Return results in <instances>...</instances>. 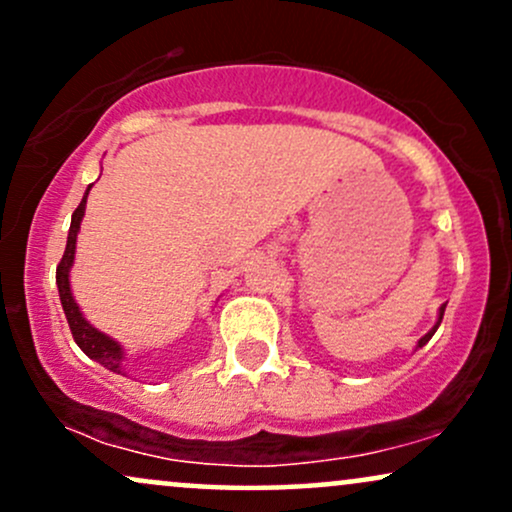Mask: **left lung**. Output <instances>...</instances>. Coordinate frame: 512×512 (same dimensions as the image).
<instances>
[{"mask_svg": "<svg viewBox=\"0 0 512 512\" xmlns=\"http://www.w3.org/2000/svg\"><path fill=\"white\" fill-rule=\"evenodd\" d=\"M443 313H445V305H440V313H438V322H436V325H433V330H431V332H428V334H424V337H421V339H419V344H416V349H421V346H424V344L428 342V339H431V337H433V334H436V330H438V325H440V322H443Z\"/></svg>", "mask_w": 512, "mask_h": 512, "instance_id": "obj_1", "label": "left lung"}]
</instances>
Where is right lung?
I'll use <instances>...</instances> for the list:
<instances>
[{"label":"right lung","mask_w":512,"mask_h":512,"mask_svg":"<svg viewBox=\"0 0 512 512\" xmlns=\"http://www.w3.org/2000/svg\"><path fill=\"white\" fill-rule=\"evenodd\" d=\"M88 190H91V185H88ZM88 190H86L84 199H81V204L76 207V211L72 214V226H69L67 248H64L62 260H60V264H57V289H60V301H62L64 315H67L69 330H72V337H74V342L79 344V349L84 351L88 358H93V361L101 363L103 368L113 370V373L125 375V351H122V346L117 344L115 339H110L108 334L98 332L96 327L88 325L86 317L81 315L79 305H76V301H74L72 289H69V269H72V264H74L76 233H79L81 219H84Z\"/></svg>","instance_id":"obj_1"}]
</instances>
